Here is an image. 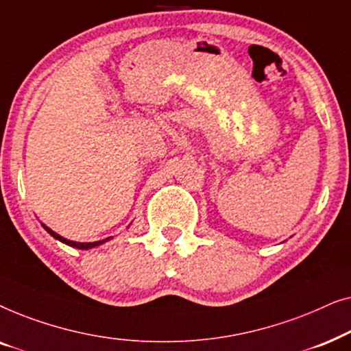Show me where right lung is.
<instances>
[{"instance_id":"right-lung-1","label":"right lung","mask_w":351,"mask_h":351,"mask_svg":"<svg viewBox=\"0 0 351 351\" xmlns=\"http://www.w3.org/2000/svg\"><path fill=\"white\" fill-rule=\"evenodd\" d=\"M43 227H45V230L47 233L51 234V237H54L56 239H59V241H62V243H65V244H69V246H71V247H76V249H90V247H95V246H100V244H104L105 241H108L110 238H105V239H102V241H94V243H76V241H70V239H66V238H64V237H60V234H57L56 232H52V230L49 228V227H46L45 223H41Z\"/></svg>"}]
</instances>
